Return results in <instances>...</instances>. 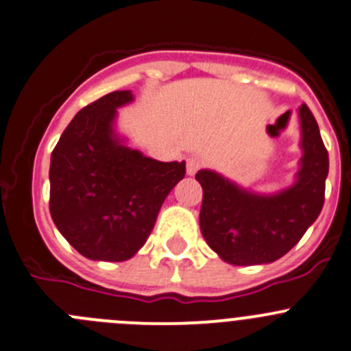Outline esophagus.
Returning a JSON list of instances; mask_svg holds the SVG:
<instances>
[{"label": "esophagus", "mask_w": 351, "mask_h": 351, "mask_svg": "<svg viewBox=\"0 0 351 351\" xmlns=\"http://www.w3.org/2000/svg\"><path fill=\"white\" fill-rule=\"evenodd\" d=\"M199 167H202V162L196 156H191V158H188V163H186V172H188V176H195L199 170Z\"/></svg>", "instance_id": "obj_1"}]
</instances>
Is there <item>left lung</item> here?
Returning a JSON list of instances; mask_svg holds the SVG:
<instances>
[{
  "label": "left lung",
  "mask_w": 351,
  "mask_h": 351,
  "mask_svg": "<svg viewBox=\"0 0 351 351\" xmlns=\"http://www.w3.org/2000/svg\"><path fill=\"white\" fill-rule=\"evenodd\" d=\"M300 158L295 182L272 195L241 188L202 169L199 229L210 248L231 265H260L285 256L315 222L324 205L329 155L308 106L298 108Z\"/></svg>",
  "instance_id": "1"
}]
</instances>
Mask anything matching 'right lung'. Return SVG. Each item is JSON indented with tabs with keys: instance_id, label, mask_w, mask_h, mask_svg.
Instances as JSON below:
<instances>
[{
	"instance_id": "add662e5",
	"label": "right lung",
	"mask_w": 351,
	"mask_h": 351,
	"mask_svg": "<svg viewBox=\"0 0 351 351\" xmlns=\"http://www.w3.org/2000/svg\"><path fill=\"white\" fill-rule=\"evenodd\" d=\"M132 91H113L66 125L49 163V212L82 256L123 262L143 248L186 162H158L117 132V108Z\"/></svg>"
}]
</instances>
